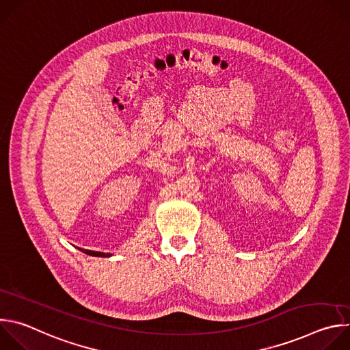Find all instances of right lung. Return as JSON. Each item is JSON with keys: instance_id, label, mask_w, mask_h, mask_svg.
I'll return each instance as SVG.
<instances>
[{"instance_id": "obj_1", "label": "right lung", "mask_w": 350, "mask_h": 350, "mask_svg": "<svg viewBox=\"0 0 350 350\" xmlns=\"http://www.w3.org/2000/svg\"><path fill=\"white\" fill-rule=\"evenodd\" d=\"M81 252H84L85 255L90 256H98V258H109L112 256V254H104V252H95V251H88V249H80Z\"/></svg>"}]
</instances>
